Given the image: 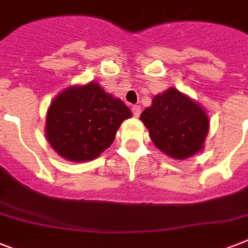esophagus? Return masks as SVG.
Returning a JSON list of instances; mask_svg holds the SVG:
<instances>
[{
    "instance_id": "obj_1",
    "label": "esophagus",
    "mask_w": 248,
    "mask_h": 248,
    "mask_svg": "<svg viewBox=\"0 0 248 248\" xmlns=\"http://www.w3.org/2000/svg\"><path fill=\"white\" fill-rule=\"evenodd\" d=\"M131 110L134 116L139 117L140 113H141V107H140V105H134V107L131 108Z\"/></svg>"
}]
</instances>
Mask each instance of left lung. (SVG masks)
<instances>
[{"label": "left lung", "mask_w": 248, "mask_h": 248, "mask_svg": "<svg viewBox=\"0 0 248 248\" xmlns=\"http://www.w3.org/2000/svg\"><path fill=\"white\" fill-rule=\"evenodd\" d=\"M140 120L155 147L176 159L201 151L208 132V117L203 108L176 89L157 95Z\"/></svg>", "instance_id": "left-lung-1"}]
</instances>
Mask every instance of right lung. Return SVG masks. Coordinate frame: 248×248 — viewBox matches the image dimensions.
<instances>
[{"mask_svg": "<svg viewBox=\"0 0 248 248\" xmlns=\"http://www.w3.org/2000/svg\"><path fill=\"white\" fill-rule=\"evenodd\" d=\"M131 116L120 99L96 82L69 87L48 108L46 138L65 159L91 161L113 143L121 124Z\"/></svg>", "mask_w": 248, "mask_h": 248, "instance_id": "obj_1", "label": "right lung"}]
</instances>
